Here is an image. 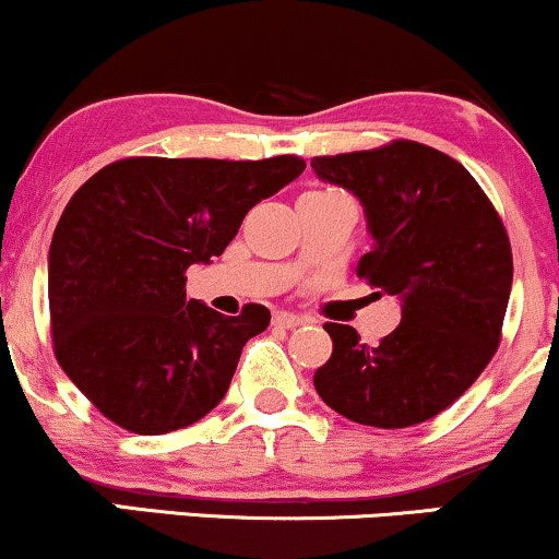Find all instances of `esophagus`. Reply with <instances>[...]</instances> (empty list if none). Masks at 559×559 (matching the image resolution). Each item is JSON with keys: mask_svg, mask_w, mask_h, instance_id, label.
Listing matches in <instances>:
<instances>
[{"mask_svg": "<svg viewBox=\"0 0 559 559\" xmlns=\"http://www.w3.org/2000/svg\"><path fill=\"white\" fill-rule=\"evenodd\" d=\"M305 323H310V320L301 316H292V312H275L273 316V325H278V329H297V325Z\"/></svg>", "mask_w": 559, "mask_h": 559, "instance_id": "obj_1", "label": "esophagus"}]
</instances>
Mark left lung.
<instances>
[{
	"mask_svg": "<svg viewBox=\"0 0 559 559\" xmlns=\"http://www.w3.org/2000/svg\"><path fill=\"white\" fill-rule=\"evenodd\" d=\"M320 181L360 199L373 249L355 273L402 301L378 346L325 323L333 352L316 370L320 400L376 428L423 423L465 394L499 346L512 249L497 210L457 159L418 141L316 157Z\"/></svg>",
	"mask_w": 559,
	"mask_h": 559,
	"instance_id": "obj_1",
	"label": "left lung"
}]
</instances>
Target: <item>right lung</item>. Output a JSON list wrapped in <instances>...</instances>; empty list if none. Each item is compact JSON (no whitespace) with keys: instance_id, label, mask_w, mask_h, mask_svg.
<instances>
[{"instance_id":"add662e5","label":"right lung","mask_w":559,"mask_h":559,"mask_svg":"<svg viewBox=\"0 0 559 559\" xmlns=\"http://www.w3.org/2000/svg\"><path fill=\"white\" fill-rule=\"evenodd\" d=\"M301 170L294 155L128 157L75 191L49 247V316L57 362L105 418L157 436L221 404L271 310L221 316L186 299V271L221 258L243 215Z\"/></svg>"}]
</instances>
